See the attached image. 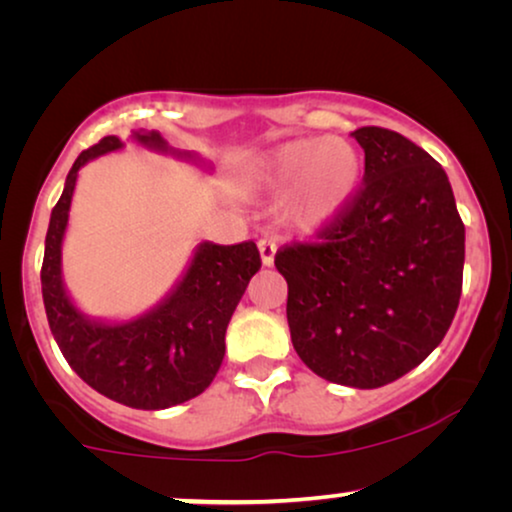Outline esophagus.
<instances>
[{"instance_id":"1","label":"esophagus","mask_w":512,"mask_h":512,"mask_svg":"<svg viewBox=\"0 0 512 512\" xmlns=\"http://www.w3.org/2000/svg\"><path fill=\"white\" fill-rule=\"evenodd\" d=\"M258 251H261V263L265 268H270V265L275 263V254H277L275 237H263V240H258Z\"/></svg>"}]
</instances>
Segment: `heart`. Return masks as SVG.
Here are the masks:
<instances>
[{"instance_id":"obj_1","label":"heart","mask_w":512,"mask_h":512,"mask_svg":"<svg viewBox=\"0 0 512 512\" xmlns=\"http://www.w3.org/2000/svg\"><path fill=\"white\" fill-rule=\"evenodd\" d=\"M363 181V156L342 137H303L275 146L258 160L249 184L289 193L286 212L303 230H321L352 205Z\"/></svg>"}]
</instances>
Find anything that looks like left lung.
I'll use <instances>...</instances> for the list:
<instances>
[{"instance_id": "1", "label": "left lung", "mask_w": 512, "mask_h": 512, "mask_svg": "<svg viewBox=\"0 0 512 512\" xmlns=\"http://www.w3.org/2000/svg\"><path fill=\"white\" fill-rule=\"evenodd\" d=\"M363 188L321 244L277 251L291 342L312 373L377 389L417 368L450 328L466 230L443 167L408 137L359 128Z\"/></svg>"}]
</instances>
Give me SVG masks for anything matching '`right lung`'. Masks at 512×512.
Instances as JSON below:
<instances>
[{
  "mask_svg": "<svg viewBox=\"0 0 512 512\" xmlns=\"http://www.w3.org/2000/svg\"><path fill=\"white\" fill-rule=\"evenodd\" d=\"M130 139L142 149L209 170L205 158L172 149L158 130H137ZM123 146L121 137L109 135L74 160L48 223L41 293L53 338L83 382L128 408L165 410L200 396L219 373L228 321L249 279L261 268V256L254 242L226 247L202 240L177 284L151 310L132 319H95L83 314L62 279V242L76 179L90 160Z\"/></svg>",
  "mask_w": 512,
  "mask_h": 512,
  "instance_id": "1",
  "label": "right lung"
}]
</instances>
